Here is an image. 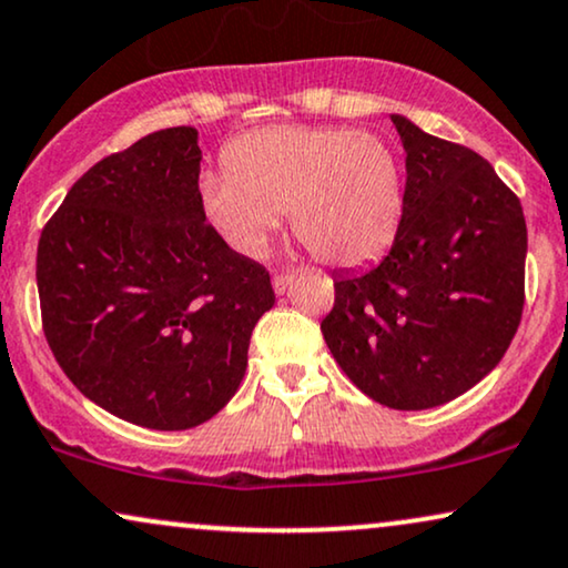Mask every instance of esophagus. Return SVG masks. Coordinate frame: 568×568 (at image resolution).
Listing matches in <instances>:
<instances>
[{"mask_svg": "<svg viewBox=\"0 0 568 568\" xmlns=\"http://www.w3.org/2000/svg\"><path fill=\"white\" fill-rule=\"evenodd\" d=\"M292 282H294V271H284V274H276L274 276V292L284 294L286 290H290Z\"/></svg>", "mask_w": 568, "mask_h": 568, "instance_id": "1", "label": "esophagus"}]
</instances>
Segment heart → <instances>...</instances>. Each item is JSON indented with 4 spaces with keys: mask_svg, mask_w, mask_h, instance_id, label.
Here are the masks:
<instances>
[{
    "mask_svg": "<svg viewBox=\"0 0 568 568\" xmlns=\"http://www.w3.org/2000/svg\"><path fill=\"white\" fill-rule=\"evenodd\" d=\"M226 172L201 180L205 216L240 253L261 255L282 213L323 263L359 266L394 240L404 209L399 156L349 128L255 130L226 151Z\"/></svg>",
    "mask_w": 568,
    "mask_h": 568,
    "instance_id": "1",
    "label": "heart"
}]
</instances>
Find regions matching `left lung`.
Wrapping results in <instances>:
<instances>
[{
    "instance_id": "1",
    "label": "left lung",
    "mask_w": 568,
    "mask_h": 568,
    "mask_svg": "<svg viewBox=\"0 0 568 568\" xmlns=\"http://www.w3.org/2000/svg\"><path fill=\"white\" fill-rule=\"evenodd\" d=\"M407 153L394 245L378 266L334 274L321 323L359 392L430 409L480 383L509 349L525 305L527 224L483 156L392 114Z\"/></svg>"
}]
</instances>
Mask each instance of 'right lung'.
<instances>
[{
	"mask_svg": "<svg viewBox=\"0 0 568 568\" xmlns=\"http://www.w3.org/2000/svg\"><path fill=\"white\" fill-rule=\"evenodd\" d=\"M195 128L140 138L88 169L36 255L43 334L101 409L187 430L232 399L271 276L205 221Z\"/></svg>",
	"mask_w": 568,
	"mask_h": 568,
	"instance_id": "1",
	"label": "right lung"
}]
</instances>
